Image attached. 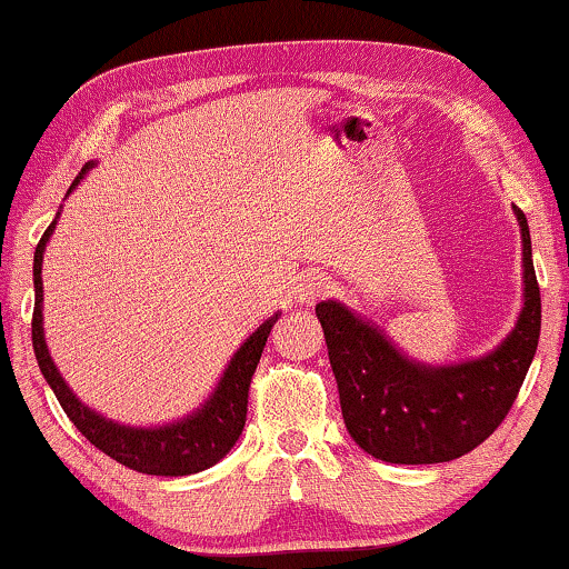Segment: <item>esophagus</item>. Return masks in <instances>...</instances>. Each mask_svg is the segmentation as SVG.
Returning <instances> with one entry per match:
<instances>
[{
	"mask_svg": "<svg viewBox=\"0 0 569 569\" xmlns=\"http://www.w3.org/2000/svg\"><path fill=\"white\" fill-rule=\"evenodd\" d=\"M292 292L300 306H313L316 300H321L323 295L329 292V282L319 274V271H306V274L295 279Z\"/></svg>",
	"mask_w": 569,
	"mask_h": 569,
	"instance_id": "1",
	"label": "esophagus"
}]
</instances>
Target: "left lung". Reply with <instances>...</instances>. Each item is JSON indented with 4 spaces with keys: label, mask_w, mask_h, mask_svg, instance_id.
Wrapping results in <instances>:
<instances>
[{
    "label": "left lung",
    "mask_w": 569,
    "mask_h": 569,
    "mask_svg": "<svg viewBox=\"0 0 569 569\" xmlns=\"http://www.w3.org/2000/svg\"><path fill=\"white\" fill-rule=\"evenodd\" d=\"M522 242V308L497 348L455 363H423L379 323L339 300L316 306L350 437L376 460L433 465L468 455L510 412L541 335V292L528 219L512 206Z\"/></svg>",
    "instance_id": "1"
}]
</instances>
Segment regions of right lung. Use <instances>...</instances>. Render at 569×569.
<instances>
[{"label": "right lung", "mask_w": 569, "mask_h": 569, "mask_svg": "<svg viewBox=\"0 0 569 569\" xmlns=\"http://www.w3.org/2000/svg\"><path fill=\"white\" fill-rule=\"evenodd\" d=\"M93 167L96 161H88V164L80 169V174L70 186L68 196L83 182V177L91 172ZM59 213H62V206H59L54 221H51L49 230L43 232V238L39 246H36L33 253V352L36 360H39L43 379H47L51 392L57 395L62 410L68 412V418L76 423V429L83 433L93 447H99L101 452L112 457V460L122 462L124 468L130 470H138V473L190 476L201 473V470L224 460L227 452L234 447V441L240 439L242 426H246L250 379H253L258 360H261L263 345H267V339L271 335V327H274L282 311L271 313L253 335L242 339L240 348L232 352L230 360H227L224 371H221L219 381L213 383L209 397H206L196 410H190L188 416L153 426H132L122 423V420L107 418L104 412L93 410L91 405H86L76 392H72L70 383L64 381L62 373H59L54 358H51L49 352L47 335H43L41 267L51 234H54Z\"/></svg>", "instance_id": "1"}]
</instances>
